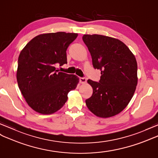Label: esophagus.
Wrapping results in <instances>:
<instances>
[{"label":"esophagus","mask_w":158,"mask_h":158,"mask_svg":"<svg viewBox=\"0 0 158 158\" xmlns=\"http://www.w3.org/2000/svg\"><path fill=\"white\" fill-rule=\"evenodd\" d=\"M87 79L86 78H80V82L81 84H84L86 82Z\"/></svg>","instance_id":"34e87169"}]
</instances>
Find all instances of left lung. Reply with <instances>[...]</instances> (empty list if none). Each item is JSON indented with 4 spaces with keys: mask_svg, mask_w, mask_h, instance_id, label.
I'll return each mask as SVG.
<instances>
[{
    "mask_svg": "<svg viewBox=\"0 0 158 158\" xmlns=\"http://www.w3.org/2000/svg\"><path fill=\"white\" fill-rule=\"evenodd\" d=\"M92 65L101 71L99 82L88 80L93 89L86 105L96 116L113 117L131 100L137 84V64L133 53L123 42L101 35H84Z\"/></svg>",
    "mask_w": 158,
    "mask_h": 158,
    "instance_id": "1",
    "label": "left lung"
}]
</instances>
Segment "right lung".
Here are the masks:
<instances>
[{
  "mask_svg": "<svg viewBox=\"0 0 158 158\" xmlns=\"http://www.w3.org/2000/svg\"><path fill=\"white\" fill-rule=\"evenodd\" d=\"M78 33L57 32L35 37L21 50L18 59L17 80L28 105L36 112L50 114L60 110L68 94L79 82L74 74L60 72L59 64H67L66 50Z\"/></svg>",
  "mask_w": 158,
  "mask_h": 158,
  "instance_id": "1",
  "label": "right lung"
}]
</instances>
